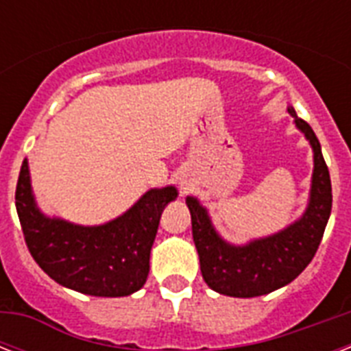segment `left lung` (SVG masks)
Instances as JSON below:
<instances>
[{"label": "left lung", "mask_w": 351, "mask_h": 351, "mask_svg": "<svg viewBox=\"0 0 351 351\" xmlns=\"http://www.w3.org/2000/svg\"><path fill=\"white\" fill-rule=\"evenodd\" d=\"M295 123L313 147V180L310 204L302 219L284 231L245 245H230L220 239L197 198L187 197L193 240L200 256V271L209 288L230 297L250 299L271 293L297 278L315 256L332 213V180L315 132L293 107Z\"/></svg>", "instance_id": "obj_1"}]
</instances>
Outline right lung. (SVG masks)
Segmentation results:
<instances>
[{
  "mask_svg": "<svg viewBox=\"0 0 351 351\" xmlns=\"http://www.w3.org/2000/svg\"><path fill=\"white\" fill-rule=\"evenodd\" d=\"M175 198L173 186L151 189L127 213L95 228L47 219L36 208L23 160L16 211L30 255L52 280L85 295L125 297L145 284L160 215Z\"/></svg>",
  "mask_w": 351,
  "mask_h": 351,
  "instance_id": "obj_1",
  "label": "right lung"
}]
</instances>
